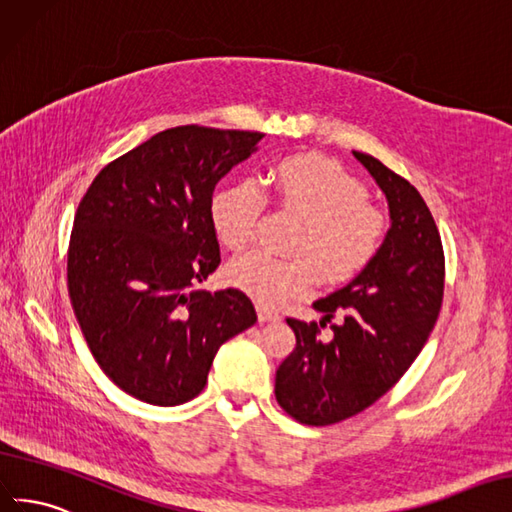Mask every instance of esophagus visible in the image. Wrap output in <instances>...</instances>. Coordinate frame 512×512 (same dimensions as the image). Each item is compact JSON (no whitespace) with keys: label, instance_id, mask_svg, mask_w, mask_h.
<instances>
[{"label":"esophagus","instance_id":"34e87169","mask_svg":"<svg viewBox=\"0 0 512 512\" xmlns=\"http://www.w3.org/2000/svg\"><path fill=\"white\" fill-rule=\"evenodd\" d=\"M257 317L261 324H264V321H279L281 319L279 311L270 309V306H266V304H257Z\"/></svg>","mask_w":512,"mask_h":512}]
</instances>
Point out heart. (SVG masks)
I'll return each mask as SVG.
<instances>
[{"label":"heart","mask_w":512,"mask_h":512,"mask_svg":"<svg viewBox=\"0 0 512 512\" xmlns=\"http://www.w3.org/2000/svg\"><path fill=\"white\" fill-rule=\"evenodd\" d=\"M266 191L281 210L302 225L289 242V255L251 253L231 261V285L266 306L283 304L321 281L343 283L377 257L388 233L386 212L367 199V188L339 163L317 154H296L274 163ZM266 199L259 188L242 182L225 186L212 199V225L229 251H246Z\"/></svg>","instance_id":"heart-1"}]
</instances>
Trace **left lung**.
<instances>
[{
    "label": "left lung",
    "instance_id": "8db88e82",
    "mask_svg": "<svg viewBox=\"0 0 512 512\" xmlns=\"http://www.w3.org/2000/svg\"><path fill=\"white\" fill-rule=\"evenodd\" d=\"M354 156L384 191L392 223L371 264L313 304L321 321L287 317L296 347L276 369L274 394L311 427L352 418L384 397L425 347L444 298V248L425 199L371 154ZM328 323L326 342L318 334Z\"/></svg>",
    "mask_w": 512,
    "mask_h": 512
}]
</instances>
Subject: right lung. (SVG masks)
Listing matches in <instances>:
<instances>
[{"label":"right lung","instance_id":"1","mask_svg":"<svg viewBox=\"0 0 512 512\" xmlns=\"http://www.w3.org/2000/svg\"><path fill=\"white\" fill-rule=\"evenodd\" d=\"M264 133L175 126L111 160L83 195L68 246V294L115 386L150 405L191 401L225 341L257 321L240 289L197 285L221 264L218 180Z\"/></svg>","mask_w":512,"mask_h":512}]
</instances>
